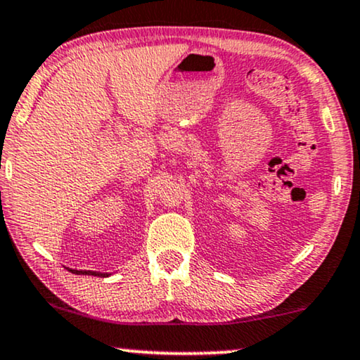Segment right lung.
Instances as JSON below:
<instances>
[{
    "label": "right lung",
    "instance_id": "1",
    "mask_svg": "<svg viewBox=\"0 0 360 360\" xmlns=\"http://www.w3.org/2000/svg\"><path fill=\"white\" fill-rule=\"evenodd\" d=\"M70 269V267H68ZM72 274H83V276H101V277H108L111 276L109 272H98V271H78V269H70Z\"/></svg>",
    "mask_w": 360,
    "mask_h": 360
}]
</instances>
